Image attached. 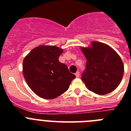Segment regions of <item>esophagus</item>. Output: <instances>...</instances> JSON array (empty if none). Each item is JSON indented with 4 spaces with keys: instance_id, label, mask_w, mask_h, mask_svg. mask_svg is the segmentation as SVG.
I'll use <instances>...</instances> for the list:
<instances>
[{
    "instance_id": "obj_1",
    "label": "esophagus",
    "mask_w": 131,
    "mask_h": 131,
    "mask_svg": "<svg viewBox=\"0 0 131 131\" xmlns=\"http://www.w3.org/2000/svg\"><path fill=\"white\" fill-rule=\"evenodd\" d=\"M75 76H76V77H79L80 76V73H79V71H77V72L75 73Z\"/></svg>"
}]
</instances>
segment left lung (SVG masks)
<instances>
[{"instance_id": "left-lung-1", "label": "left lung", "mask_w": 131, "mask_h": 131, "mask_svg": "<svg viewBox=\"0 0 131 131\" xmlns=\"http://www.w3.org/2000/svg\"><path fill=\"white\" fill-rule=\"evenodd\" d=\"M86 59L81 79L89 91L104 95L114 91L122 80L124 66L119 54L109 45L97 41L81 47Z\"/></svg>"}]
</instances>
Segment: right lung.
I'll return each instance as SVG.
<instances>
[{
  "instance_id": "obj_1",
  "label": "right lung",
  "mask_w": 131,
  "mask_h": 131,
  "mask_svg": "<svg viewBox=\"0 0 131 131\" xmlns=\"http://www.w3.org/2000/svg\"><path fill=\"white\" fill-rule=\"evenodd\" d=\"M63 51L56 46L40 45L24 58L23 75L25 81L40 98H57L69 89L75 78L66 65L59 62Z\"/></svg>"
}]
</instances>
